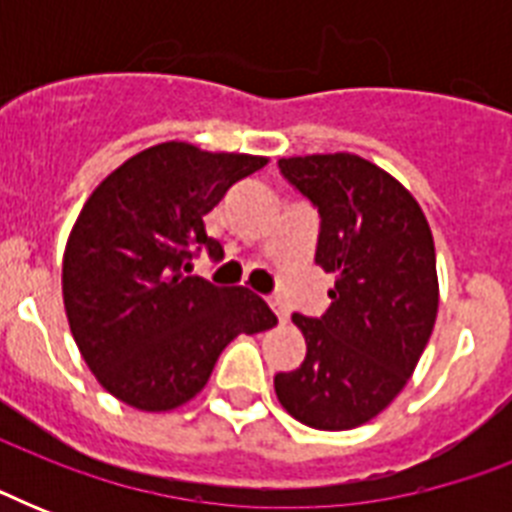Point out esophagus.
Instances as JSON below:
<instances>
[{
    "label": "esophagus",
    "instance_id": "1",
    "mask_svg": "<svg viewBox=\"0 0 512 512\" xmlns=\"http://www.w3.org/2000/svg\"><path fill=\"white\" fill-rule=\"evenodd\" d=\"M268 303H271L273 313H276V316H279V321H287V319H289V305L284 303V300H281V297H271V300H268Z\"/></svg>",
    "mask_w": 512,
    "mask_h": 512
}]
</instances>
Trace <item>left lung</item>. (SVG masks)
I'll return each instance as SVG.
<instances>
[{
  "label": "left lung",
  "instance_id": "8db88e82",
  "mask_svg": "<svg viewBox=\"0 0 512 512\" xmlns=\"http://www.w3.org/2000/svg\"><path fill=\"white\" fill-rule=\"evenodd\" d=\"M319 209L316 263L335 273L319 319L295 313L305 361L273 377L281 406L319 430L364 425L404 390L438 313L433 233L396 177L356 154L279 159Z\"/></svg>",
  "mask_w": 512,
  "mask_h": 512
}]
</instances>
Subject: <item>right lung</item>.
<instances>
[{"label":"right lung","mask_w":512,"mask_h":512,"mask_svg":"<svg viewBox=\"0 0 512 512\" xmlns=\"http://www.w3.org/2000/svg\"><path fill=\"white\" fill-rule=\"evenodd\" d=\"M268 159L159 143L116 167L84 201L63 255V305L103 388L140 412L191 401L233 337L276 324L247 287L185 276L199 249L220 260L204 215Z\"/></svg>","instance_id":"add662e5"}]
</instances>
